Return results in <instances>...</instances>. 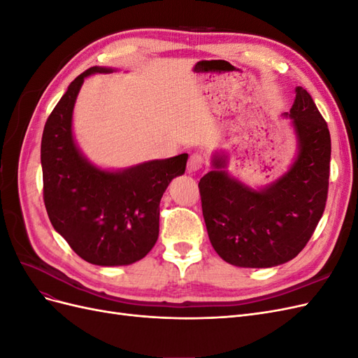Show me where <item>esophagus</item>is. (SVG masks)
<instances>
[{
  "label": "esophagus",
  "instance_id": "34e87169",
  "mask_svg": "<svg viewBox=\"0 0 358 358\" xmlns=\"http://www.w3.org/2000/svg\"><path fill=\"white\" fill-rule=\"evenodd\" d=\"M204 166V157L201 154H192L188 159V171H197Z\"/></svg>",
  "mask_w": 358,
  "mask_h": 358
}]
</instances>
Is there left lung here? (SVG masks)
Instances as JSON below:
<instances>
[{"label":"left lung","instance_id":"left-lung-1","mask_svg":"<svg viewBox=\"0 0 358 358\" xmlns=\"http://www.w3.org/2000/svg\"><path fill=\"white\" fill-rule=\"evenodd\" d=\"M285 115L296 129L299 155L282 178L254 191L222 170L225 157H215L216 170L199 182L210 243L233 266L259 268L289 262L306 246L326 208L331 154L327 122L301 86Z\"/></svg>","mask_w":358,"mask_h":358}]
</instances>
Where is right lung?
<instances>
[{"mask_svg":"<svg viewBox=\"0 0 358 358\" xmlns=\"http://www.w3.org/2000/svg\"><path fill=\"white\" fill-rule=\"evenodd\" d=\"M110 71H83L49 115L41 137L43 200L53 229L85 262L127 266L157 243L161 197L183 175L188 154L122 171L100 170L80 155L71 134L76 96L86 76Z\"/></svg>","mask_w":358,"mask_h":358,"instance_id":"1","label":"right lung"}]
</instances>
